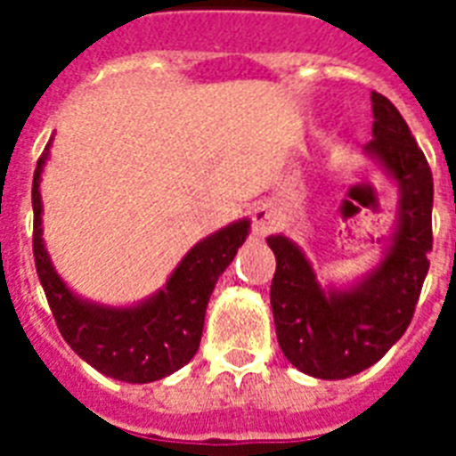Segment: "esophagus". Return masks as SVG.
<instances>
[{
	"label": "esophagus",
	"instance_id": "obj_1",
	"mask_svg": "<svg viewBox=\"0 0 456 456\" xmlns=\"http://www.w3.org/2000/svg\"><path fill=\"white\" fill-rule=\"evenodd\" d=\"M272 227H274V213H272V208L257 206L253 210V229H256V234L265 236Z\"/></svg>",
	"mask_w": 456,
	"mask_h": 456
}]
</instances>
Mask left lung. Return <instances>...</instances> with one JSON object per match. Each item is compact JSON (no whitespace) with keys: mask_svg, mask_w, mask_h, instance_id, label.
Instances as JSON below:
<instances>
[{"mask_svg":"<svg viewBox=\"0 0 456 456\" xmlns=\"http://www.w3.org/2000/svg\"><path fill=\"white\" fill-rule=\"evenodd\" d=\"M369 156L400 184L397 232L388 253L357 289L324 293L310 263L286 236H270L277 256L272 312L286 360L314 379H347L388 353L410 326L433 250V175L397 109L371 94Z\"/></svg>","mask_w":456,"mask_h":456,"instance_id":"1","label":"left lung"}]
</instances>
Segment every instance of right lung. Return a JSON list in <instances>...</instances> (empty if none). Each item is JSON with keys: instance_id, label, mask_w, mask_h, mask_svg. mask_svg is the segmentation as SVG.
Returning a JSON list of instances; mask_svg holds the SVG:
<instances>
[{"instance_id": "right-lung-1", "label": "right lung", "mask_w": 456, "mask_h": 456, "mask_svg": "<svg viewBox=\"0 0 456 456\" xmlns=\"http://www.w3.org/2000/svg\"><path fill=\"white\" fill-rule=\"evenodd\" d=\"M49 144L32 177V253L61 336L96 371L125 383H149L170 376L199 350L206 307L220 274L248 236V220L234 222L196 243L163 291L137 307L113 310L75 298L53 272L42 243L39 175Z\"/></svg>"}]
</instances>
